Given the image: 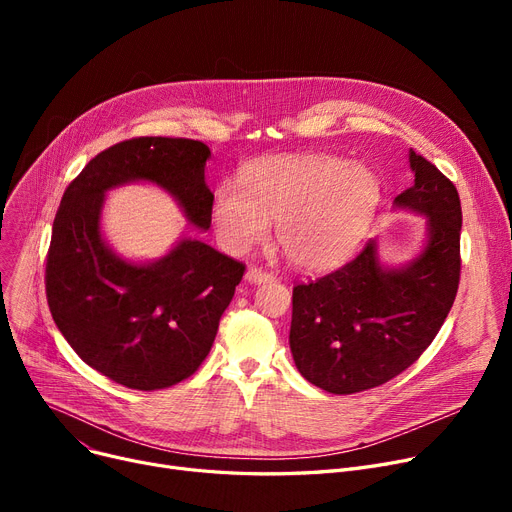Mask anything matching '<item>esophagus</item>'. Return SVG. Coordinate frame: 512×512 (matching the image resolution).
<instances>
[{
  "mask_svg": "<svg viewBox=\"0 0 512 512\" xmlns=\"http://www.w3.org/2000/svg\"><path fill=\"white\" fill-rule=\"evenodd\" d=\"M245 280L251 284H265V282H274V276L270 272L261 270V267H249Z\"/></svg>",
  "mask_w": 512,
  "mask_h": 512,
  "instance_id": "esophagus-1",
  "label": "esophagus"
}]
</instances>
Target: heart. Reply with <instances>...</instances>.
<instances>
[{
    "label": "heart",
    "instance_id": "heart-1",
    "mask_svg": "<svg viewBox=\"0 0 512 512\" xmlns=\"http://www.w3.org/2000/svg\"><path fill=\"white\" fill-rule=\"evenodd\" d=\"M238 182L220 186L213 199L220 245L247 253L276 222L280 251L307 272L330 270L351 253L380 203V180L367 166L321 153L257 159Z\"/></svg>",
    "mask_w": 512,
    "mask_h": 512
}]
</instances>
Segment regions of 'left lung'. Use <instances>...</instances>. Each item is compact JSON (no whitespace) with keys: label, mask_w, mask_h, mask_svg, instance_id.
I'll return each mask as SVG.
<instances>
[{"label":"left lung","mask_w":512,"mask_h":512,"mask_svg":"<svg viewBox=\"0 0 512 512\" xmlns=\"http://www.w3.org/2000/svg\"><path fill=\"white\" fill-rule=\"evenodd\" d=\"M415 182L394 207L425 215V245L384 265L378 242L340 270L292 290L290 351L313 386L355 394L411 367L440 332L461 278V199L429 161L409 151Z\"/></svg>","instance_id":"left-lung-1"}]
</instances>
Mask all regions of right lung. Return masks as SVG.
<instances>
[{"mask_svg": "<svg viewBox=\"0 0 512 512\" xmlns=\"http://www.w3.org/2000/svg\"><path fill=\"white\" fill-rule=\"evenodd\" d=\"M211 151L193 139L139 137L95 155L66 188L53 220L45 292L53 321L89 367L132 390L170 388L199 369L245 265L197 238L134 263L101 234L105 193L151 182L195 228L211 226Z\"/></svg>", "mask_w": 512, "mask_h": 512, "instance_id": "add662e5", "label": "right lung"}]
</instances>
